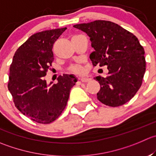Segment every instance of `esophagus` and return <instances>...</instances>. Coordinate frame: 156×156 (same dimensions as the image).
<instances>
[{
  "label": "esophagus",
  "instance_id": "obj_1",
  "mask_svg": "<svg viewBox=\"0 0 156 156\" xmlns=\"http://www.w3.org/2000/svg\"><path fill=\"white\" fill-rule=\"evenodd\" d=\"M79 80L81 81V82H87V81H90V78H85V77H82V78H80Z\"/></svg>",
  "mask_w": 156,
  "mask_h": 156
}]
</instances>
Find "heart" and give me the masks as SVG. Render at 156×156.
Instances as JSON below:
<instances>
[{"label":"heart","mask_w":156,"mask_h":156,"mask_svg":"<svg viewBox=\"0 0 156 156\" xmlns=\"http://www.w3.org/2000/svg\"><path fill=\"white\" fill-rule=\"evenodd\" d=\"M71 70H72V72H75V73H81V72H83L82 68L79 66H73L71 68Z\"/></svg>","instance_id":"b5f03b06"}]
</instances>
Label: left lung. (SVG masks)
Wrapping results in <instances>:
<instances>
[{
  "label": "left lung",
  "mask_w": 156,
  "mask_h": 156,
  "mask_svg": "<svg viewBox=\"0 0 156 156\" xmlns=\"http://www.w3.org/2000/svg\"><path fill=\"white\" fill-rule=\"evenodd\" d=\"M73 27L90 37L94 49L90 55L93 66H107L109 72L106 78H94L101 85L97 94L98 101L113 107L126 104L141 87L146 72L145 51L136 36L107 20Z\"/></svg>",
  "instance_id": "1"
}]
</instances>
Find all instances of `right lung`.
Returning a JSON list of instances; mask_svg holds the SVG:
<instances>
[{
  "instance_id": "1",
  "label": "right lung",
  "mask_w": 156,
  "mask_h": 156,
  "mask_svg": "<svg viewBox=\"0 0 156 156\" xmlns=\"http://www.w3.org/2000/svg\"><path fill=\"white\" fill-rule=\"evenodd\" d=\"M66 29L32 35L16 51L10 66L8 90L15 107L36 123L47 124L58 118L78 81L73 75H60L57 84H48L45 79L54 60V43Z\"/></svg>"
}]
</instances>
